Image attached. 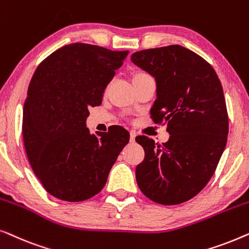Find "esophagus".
<instances>
[{
  "instance_id": "1",
  "label": "esophagus",
  "mask_w": 249,
  "mask_h": 249,
  "mask_svg": "<svg viewBox=\"0 0 249 249\" xmlns=\"http://www.w3.org/2000/svg\"><path fill=\"white\" fill-rule=\"evenodd\" d=\"M135 138H136L135 132H130V142H135Z\"/></svg>"
}]
</instances>
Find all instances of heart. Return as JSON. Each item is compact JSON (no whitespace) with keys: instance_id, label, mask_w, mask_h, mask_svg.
I'll return each instance as SVG.
<instances>
[{"instance_id":"b5f03b06","label":"heart","mask_w":249,"mask_h":249,"mask_svg":"<svg viewBox=\"0 0 249 249\" xmlns=\"http://www.w3.org/2000/svg\"><path fill=\"white\" fill-rule=\"evenodd\" d=\"M142 76H146V73H144V72H138V73L135 74L134 78H139V77H142Z\"/></svg>"}]
</instances>
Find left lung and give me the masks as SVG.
I'll return each instance as SVG.
<instances>
[{
    "label": "left lung",
    "mask_w": 249,
    "mask_h": 249,
    "mask_svg": "<svg viewBox=\"0 0 249 249\" xmlns=\"http://www.w3.org/2000/svg\"><path fill=\"white\" fill-rule=\"evenodd\" d=\"M132 63L156 81L151 108L155 124H166L169 141L136 142L145 158L136 168L139 189L153 202L177 205L207 185L226 148L229 120L222 85L212 66L180 45L136 52Z\"/></svg>",
    "instance_id": "8db88e82"
}]
</instances>
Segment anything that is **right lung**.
I'll use <instances>...</instances> for the list:
<instances>
[{
	"label": "right lung",
	"mask_w": 249,
	"mask_h": 249,
	"mask_svg": "<svg viewBox=\"0 0 249 249\" xmlns=\"http://www.w3.org/2000/svg\"><path fill=\"white\" fill-rule=\"evenodd\" d=\"M97 45L72 43L37 67L23 105L22 136L30 165L51 195L81 202L103 189L129 132L112 125L91 135L88 108L103 93L128 55Z\"/></svg>",
	"instance_id": "1"
}]
</instances>
